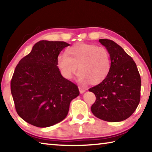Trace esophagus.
<instances>
[{
    "instance_id": "1",
    "label": "esophagus",
    "mask_w": 152,
    "mask_h": 152,
    "mask_svg": "<svg viewBox=\"0 0 152 152\" xmlns=\"http://www.w3.org/2000/svg\"><path fill=\"white\" fill-rule=\"evenodd\" d=\"M78 88H79V91H80V92L81 94H82V93H84V92L86 91V90L84 89V88H82V87H80V86H79L78 87Z\"/></svg>"
}]
</instances>
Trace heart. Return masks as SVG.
<instances>
[{
	"instance_id": "obj_1",
	"label": "heart",
	"mask_w": 152,
	"mask_h": 152,
	"mask_svg": "<svg viewBox=\"0 0 152 152\" xmlns=\"http://www.w3.org/2000/svg\"><path fill=\"white\" fill-rule=\"evenodd\" d=\"M57 64L66 78L70 79L78 70V81L82 84L101 83L109 74L111 61L107 48L95 44L77 43L60 54Z\"/></svg>"
}]
</instances>
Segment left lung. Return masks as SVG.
I'll return each mask as SVG.
<instances>
[{"instance_id":"1","label":"left lung","mask_w":152,"mask_h":152,"mask_svg":"<svg viewBox=\"0 0 152 152\" xmlns=\"http://www.w3.org/2000/svg\"><path fill=\"white\" fill-rule=\"evenodd\" d=\"M99 42L109 51L111 66L107 78L89 88L96 96L91 111L106 121H122L135 112L140 103V74L132 58L120 45L107 39Z\"/></svg>"}]
</instances>
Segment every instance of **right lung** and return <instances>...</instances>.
<instances>
[{
  "mask_svg": "<svg viewBox=\"0 0 152 152\" xmlns=\"http://www.w3.org/2000/svg\"><path fill=\"white\" fill-rule=\"evenodd\" d=\"M70 44L40 41L15 68L11 91L17 114L29 124L48 127L68 115L71 101L80 94L78 86L61 76L58 55Z\"/></svg>",
  "mask_w": 152,
  "mask_h": 152,
  "instance_id": "1",
  "label": "right lung"
}]
</instances>
